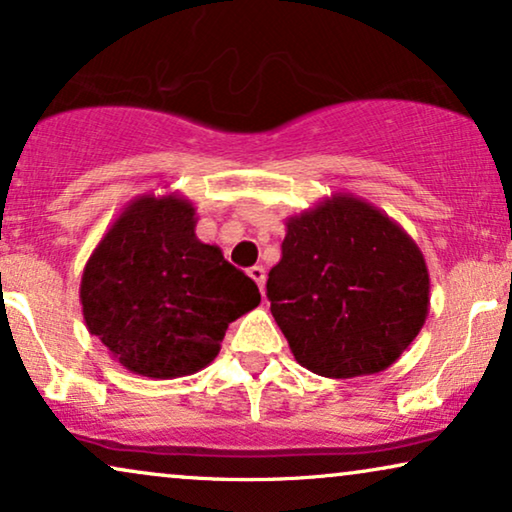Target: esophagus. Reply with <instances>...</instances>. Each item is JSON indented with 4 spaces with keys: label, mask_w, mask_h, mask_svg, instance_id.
I'll list each match as a JSON object with an SVG mask.
<instances>
[{
    "label": "esophagus",
    "mask_w": 512,
    "mask_h": 512,
    "mask_svg": "<svg viewBox=\"0 0 512 512\" xmlns=\"http://www.w3.org/2000/svg\"><path fill=\"white\" fill-rule=\"evenodd\" d=\"M249 277L254 279V282L258 284V289H261V293H263V286H265V270H263V265H254V268H249Z\"/></svg>",
    "instance_id": "34e87169"
}]
</instances>
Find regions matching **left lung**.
Returning a JSON list of instances; mask_svg holds the SVG:
<instances>
[{
    "instance_id": "8db88e82",
    "label": "left lung",
    "mask_w": 512,
    "mask_h": 512,
    "mask_svg": "<svg viewBox=\"0 0 512 512\" xmlns=\"http://www.w3.org/2000/svg\"><path fill=\"white\" fill-rule=\"evenodd\" d=\"M284 223L268 298L291 354L331 380L387 370L429 317L431 279L415 240L352 193Z\"/></svg>"
}]
</instances>
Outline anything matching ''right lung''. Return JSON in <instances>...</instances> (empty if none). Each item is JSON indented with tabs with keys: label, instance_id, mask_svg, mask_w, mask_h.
Here are the masks:
<instances>
[{
	"label": "right lung",
	"instance_id": "obj_1",
	"mask_svg": "<svg viewBox=\"0 0 512 512\" xmlns=\"http://www.w3.org/2000/svg\"><path fill=\"white\" fill-rule=\"evenodd\" d=\"M193 202L137 195L90 254L81 275L83 321L111 359L151 380L209 366L230 321L254 310V279L195 235Z\"/></svg>",
	"mask_w": 512,
	"mask_h": 512
}]
</instances>
